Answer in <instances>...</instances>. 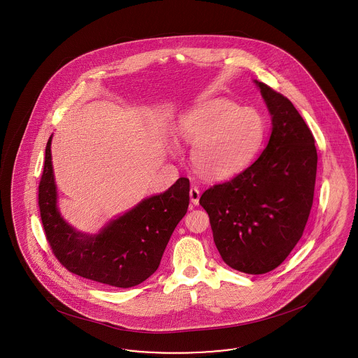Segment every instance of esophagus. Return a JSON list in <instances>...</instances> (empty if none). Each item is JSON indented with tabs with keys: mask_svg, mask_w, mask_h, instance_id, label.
Instances as JSON below:
<instances>
[{
	"mask_svg": "<svg viewBox=\"0 0 358 358\" xmlns=\"http://www.w3.org/2000/svg\"><path fill=\"white\" fill-rule=\"evenodd\" d=\"M190 201L193 206H197L199 204V200H200V190L197 189L196 187H192L189 190Z\"/></svg>",
	"mask_w": 358,
	"mask_h": 358,
	"instance_id": "esophagus-1",
	"label": "esophagus"
}]
</instances>
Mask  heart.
I'll use <instances>...</instances> for the list:
<instances>
[{
	"mask_svg": "<svg viewBox=\"0 0 358 358\" xmlns=\"http://www.w3.org/2000/svg\"><path fill=\"white\" fill-rule=\"evenodd\" d=\"M178 136L192 148L194 170L210 181L231 180L248 168L264 143L266 123L254 108L212 99L185 112Z\"/></svg>",
	"mask_w": 358,
	"mask_h": 358,
	"instance_id": "1",
	"label": "heart"
}]
</instances>
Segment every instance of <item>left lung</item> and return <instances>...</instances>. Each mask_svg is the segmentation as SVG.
<instances>
[{
  "label": "left lung",
  "instance_id": "obj_1",
  "mask_svg": "<svg viewBox=\"0 0 358 358\" xmlns=\"http://www.w3.org/2000/svg\"><path fill=\"white\" fill-rule=\"evenodd\" d=\"M272 116L266 148L252 166L200 197L213 242L235 271L264 274L294 250L307 224L315 189V141L294 104L264 83Z\"/></svg>",
  "mask_w": 358,
  "mask_h": 358
}]
</instances>
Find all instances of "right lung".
I'll return each instance as SVG.
<instances>
[{
	"label": "right lung",
	"instance_id": "right-lung-1",
	"mask_svg": "<svg viewBox=\"0 0 358 358\" xmlns=\"http://www.w3.org/2000/svg\"><path fill=\"white\" fill-rule=\"evenodd\" d=\"M50 136L39 184V208L47 241L71 273L101 284L129 288L154 273L169 239L189 206V180L178 178L164 193L150 196L110 219L97 234L77 231L58 208Z\"/></svg>",
	"mask_w": 358,
	"mask_h": 358
}]
</instances>
